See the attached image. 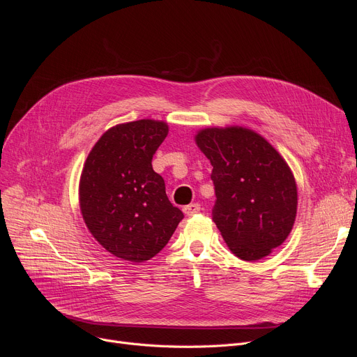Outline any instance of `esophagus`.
<instances>
[{"instance_id":"esophagus-1","label":"esophagus","mask_w":357,"mask_h":357,"mask_svg":"<svg viewBox=\"0 0 357 357\" xmlns=\"http://www.w3.org/2000/svg\"><path fill=\"white\" fill-rule=\"evenodd\" d=\"M201 211V205L198 204V202H194V204H190V205H185L183 207V213L186 214V215H194V214H197V213H199Z\"/></svg>"}]
</instances>
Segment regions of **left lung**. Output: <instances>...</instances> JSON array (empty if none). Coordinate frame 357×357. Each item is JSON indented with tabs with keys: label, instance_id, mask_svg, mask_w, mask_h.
I'll return each instance as SVG.
<instances>
[{
	"label": "left lung",
	"instance_id": "1",
	"mask_svg": "<svg viewBox=\"0 0 357 357\" xmlns=\"http://www.w3.org/2000/svg\"><path fill=\"white\" fill-rule=\"evenodd\" d=\"M195 142L213 165V220L229 249L243 260L271 255L296 217V183L288 163L245 127L204 128Z\"/></svg>",
	"mask_w": 357,
	"mask_h": 357
}]
</instances>
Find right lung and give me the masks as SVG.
Returning <instances> with one entry per match:
<instances>
[{
  "instance_id": "right-lung-1",
  "label": "right lung",
  "mask_w": 357,
  "mask_h": 357,
  "mask_svg": "<svg viewBox=\"0 0 357 357\" xmlns=\"http://www.w3.org/2000/svg\"><path fill=\"white\" fill-rule=\"evenodd\" d=\"M167 131L156 120L117 124L85 160L79 181L84 221L100 245L123 260L142 264L156 256L183 218L152 167Z\"/></svg>"
}]
</instances>
